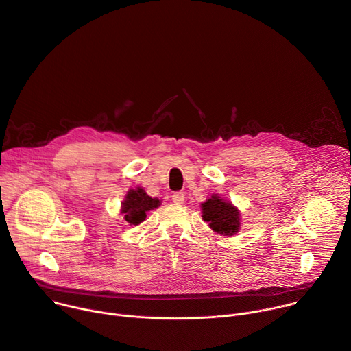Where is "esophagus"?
<instances>
[{
	"instance_id": "1",
	"label": "esophagus",
	"mask_w": 351,
	"mask_h": 351,
	"mask_svg": "<svg viewBox=\"0 0 351 351\" xmlns=\"http://www.w3.org/2000/svg\"><path fill=\"white\" fill-rule=\"evenodd\" d=\"M172 199H173V203H176V204H183L184 194L182 191H176V193L172 194Z\"/></svg>"
}]
</instances>
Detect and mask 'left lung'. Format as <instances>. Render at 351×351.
Segmentation results:
<instances>
[{
    "mask_svg": "<svg viewBox=\"0 0 351 351\" xmlns=\"http://www.w3.org/2000/svg\"><path fill=\"white\" fill-rule=\"evenodd\" d=\"M203 219L210 223L213 230L223 236H232L237 233L240 228V214L236 207L225 202L218 195H213L202 204Z\"/></svg>",
    "mask_w": 351,
    "mask_h": 351,
    "instance_id": "1",
    "label": "left lung"
}]
</instances>
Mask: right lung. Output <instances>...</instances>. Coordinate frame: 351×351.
I'll return each instance as SVG.
<instances>
[{
    "mask_svg": "<svg viewBox=\"0 0 351 351\" xmlns=\"http://www.w3.org/2000/svg\"><path fill=\"white\" fill-rule=\"evenodd\" d=\"M158 206L160 199L152 198L141 187H137L136 190L128 191L125 202L122 203V214H125L123 218L126 222L130 225H138L145 219L147 211H152Z\"/></svg>",
    "mask_w": 351,
    "mask_h": 351,
    "instance_id": "obj_1",
    "label": "right lung"
}]
</instances>
